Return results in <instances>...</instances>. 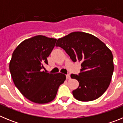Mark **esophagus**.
Returning <instances> with one entry per match:
<instances>
[{"mask_svg": "<svg viewBox=\"0 0 123 123\" xmlns=\"http://www.w3.org/2000/svg\"><path fill=\"white\" fill-rule=\"evenodd\" d=\"M66 78H67V79H70V75L67 74V75H66Z\"/></svg>", "mask_w": 123, "mask_h": 123, "instance_id": "obj_1", "label": "esophagus"}]
</instances>
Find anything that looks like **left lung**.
I'll list each match as a JSON object with an SVG mask.
<instances>
[{"instance_id":"8db88e82","label":"left lung","mask_w":123,"mask_h":123,"mask_svg":"<svg viewBox=\"0 0 123 123\" xmlns=\"http://www.w3.org/2000/svg\"><path fill=\"white\" fill-rule=\"evenodd\" d=\"M55 46L62 48L73 62L81 63V72L71 74L79 83L73 91L76 99L89 102L104 94L114 70L113 54L104 42L92 34L78 31L58 39Z\"/></svg>"}]
</instances>
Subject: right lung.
Masks as SVG:
<instances>
[{"instance_id": "obj_1", "label": "right lung", "mask_w": 123, "mask_h": 123, "mask_svg": "<svg viewBox=\"0 0 123 123\" xmlns=\"http://www.w3.org/2000/svg\"><path fill=\"white\" fill-rule=\"evenodd\" d=\"M56 39L36 36L25 40L13 51L9 65L15 86L24 97L36 104H46L56 97L58 87L66 79L60 73L42 71Z\"/></svg>"}]
</instances>
